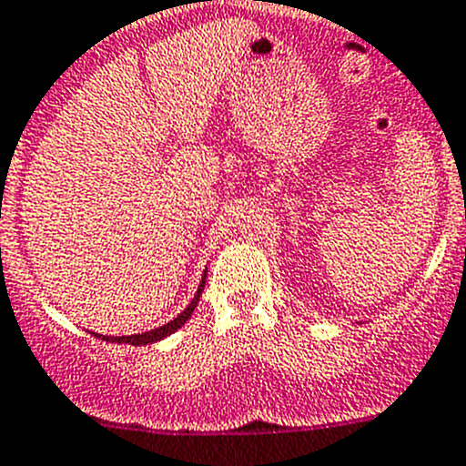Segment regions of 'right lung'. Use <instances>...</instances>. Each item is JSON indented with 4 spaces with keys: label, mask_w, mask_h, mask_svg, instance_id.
<instances>
[{
    "label": "right lung",
    "mask_w": 466,
    "mask_h": 466,
    "mask_svg": "<svg viewBox=\"0 0 466 466\" xmlns=\"http://www.w3.org/2000/svg\"><path fill=\"white\" fill-rule=\"evenodd\" d=\"M204 283H207V271H204L202 276V283H199V288H197L195 297H192L190 304L183 309L178 316L174 318V320H169L167 325L162 327H155V329H150V332H141V334H129V337H104V334H95V337L104 339V341H116V343H132V346H148V343H155V341H162L165 337H169V334H174L176 329H181L183 325H186L187 318L192 316V311H195V306L199 304V297H202V290H204Z\"/></svg>",
    "instance_id": "right-lung-1"
}]
</instances>
